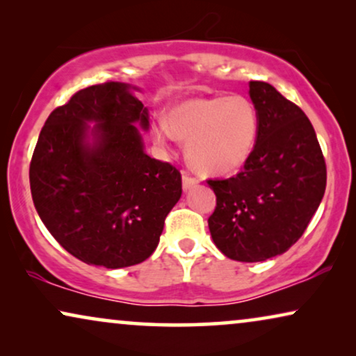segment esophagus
<instances>
[{
	"mask_svg": "<svg viewBox=\"0 0 356 356\" xmlns=\"http://www.w3.org/2000/svg\"><path fill=\"white\" fill-rule=\"evenodd\" d=\"M199 183V179L196 177H193L191 173L183 172V189H191L193 186H196Z\"/></svg>",
	"mask_w": 356,
	"mask_h": 356,
	"instance_id": "34e87169",
	"label": "esophagus"
}]
</instances>
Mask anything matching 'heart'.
I'll use <instances>...</instances> for the list:
<instances>
[{
    "mask_svg": "<svg viewBox=\"0 0 356 356\" xmlns=\"http://www.w3.org/2000/svg\"><path fill=\"white\" fill-rule=\"evenodd\" d=\"M257 111L245 97L193 99L175 105L163 120L152 126L160 144L177 138L188 143V160L199 172L228 175L250 159L254 149Z\"/></svg>",
    "mask_w": 356,
    "mask_h": 356,
    "instance_id": "heart-1",
    "label": "heart"
}]
</instances>
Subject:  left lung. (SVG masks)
Returning <instances> with one entry per match:
<instances>
[{
    "label": "left lung",
    "mask_w": 356,
    "mask_h": 356,
    "mask_svg": "<svg viewBox=\"0 0 356 356\" xmlns=\"http://www.w3.org/2000/svg\"><path fill=\"white\" fill-rule=\"evenodd\" d=\"M259 120L254 149L241 172L207 179L217 206L209 217L216 246L240 262L289 251L303 235L325 191L327 168L305 111L267 82L251 81Z\"/></svg>",
    "instance_id": "obj_1"
}]
</instances>
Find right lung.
<instances>
[{"label":"right lung","instance_id":"add662e5","mask_svg":"<svg viewBox=\"0 0 356 356\" xmlns=\"http://www.w3.org/2000/svg\"><path fill=\"white\" fill-rule=\"evenodd\" d=\"M87 120L96 140L85 143ZM134 123L149 115L129 86L104 82L76 92L48 116L29 178L53 238L86 264L120 269L147 259L181 197V173L150 159Z\"/></svg>","mask_w":356,"mask_h":356}]
</instances>
